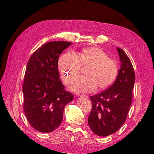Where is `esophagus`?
<instances>
[{"label":"esophagus","mask_w":154,"mask_h":154,"mask_svg":"<svg viewBox=\"0 0 154 154\" xmlns=\"http://www.w3.org/2000/svg\"><path fill=\"white\" fill-rule=\"evenodd\" d=\"M81 96H82V97H83V98H88V95H85V94L81 95Z\"/></svg>","instance_id":"1"}]
</instances>
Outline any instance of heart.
Returning <instances> with one entry per match:
<instances>
[{"label":"heart","instance_id":"1","mask_svg":"<svg viewBox=\"0 0 154 154\" xmlns=\"http://www.w3.org/2000/svg\"><path fill=\"white\" fill-rule=\"evenodd\" d=\"M85 72L86 76L75 81L71 89L76 92H90L98 87L106 89L113 84L118 75V64L113 59L109 58L102 49L91 47L82 49L77 56L69 51L59 59L58 69L62 79L69 84L78 77L81 66H88Z\"/></svg>","mask_w":154,"mask_h":154}]
</instances>
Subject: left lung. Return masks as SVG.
I'll list each match as a JSON object with an SVG mask.
<instances>
[{"label": "left lung", "instance_id": "8db88e82", "mask_svg": "<svg viewBox=\"0 0 154 154\" xmlns=\"http://www.w3.org/2000/svg\"><path fill=\"white\" fill-rule=\"evenodd\" d=\"M121 62L120 69L113 85L98 94L90 96L92 110L88 124L94 133L109 136L118 131L126 121L131 105L135 74L130 58L117 48Z\"/></svg>", "mask_w": 154, "mask_h": 154}]
</instances>
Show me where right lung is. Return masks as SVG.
<instances>
[{"instance_id":"right-lung-1","label":"right lung","mask_w":154,"mask_h":154,"mask_svg":"<svg viewBox=\"0 0 154 154\" xmlns=\"http://www.w3.org/2000/svg\"><path fill=\"white\" fill-rule=\"evenodd\" d=\"M66 41L44 44L30 56L26 69L22 92L24 111L35 130L51 132L62 121L64 109L73 99L60 79L58 58L71 45Z\"/></svg>"}]
</instances>
